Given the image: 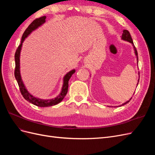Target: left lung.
<instances>
[{
    "label": "left lung",
    "instance_id": "1",
    "mask_svg": "<svg viewBox=\"0 0 155 155\" xmlns=\"http://www.w3.org/2000/svg\"><path fill=\"white\" fill-rule=\"evenodd\" d=\"M121 39L125 40V41H128V42H129V43L133 44V46H134V51H135V54H136V55H137V61H138V57L137 50V48H136V47H135L134 45L133 41V39H132V37H131V36H130V33H129V31L128 30H124L122 35H121ZM138 82H139V79H138ZM131 99H132V97H131L129 101H126L125 103H124V104H122L121 105H125L126 104H127V103H129V102L130 101ZM118 107H119V106H118Z\"/></svg>",
    "mask_w": 155,
    "mask_h": 155
}]
</instances>
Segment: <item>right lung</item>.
<instances>
[{
  "label": "right lung",
  "instance_id": "1",
  "mask_svg": "<svg viewBox=\"0 0 155 155\" xmlns=\"http://www.w3.org/2000/svg\"><path fill=\"white\" fill-rule=\"evenodd\" d=\"M46 19V16H43L39 18H37L33 21L31 24L27 28L26 30L25 31L24 34H23L21 39V43L20 45L18 46V48L16 50L15 54V72H14V74H15V78L16 80L18 83V87H19V89L21 94L22 96L24 97L25 99L27 100L28 102L31 103V104H34L37 107H50L53 106L55 105L58 104L61 101L64 96H66L67 93L68 92V81L70 78H71L72 74L75 73L76 70H72L71 71H70L68 73H67L65 75L63 79V85L62 87V91L61 92L60 94L58 95L57 97H55L54 99H51V100H41L39 98L35 97L31 95L26 90V88L23 83L22 79L21 77V74H20V53H21V50L22 47V45L23 41H25V38L28 37L30 33L34 31V30L37 29V28L40 26L45 22Z\"/></svg>",
  "mask_w": 155,
  "mask_h": 155
}]
</instances>
